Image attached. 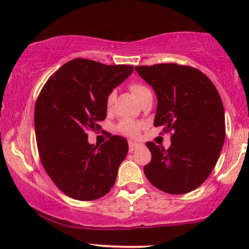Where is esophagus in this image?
Masks as SVG:
<instances>
[{
    "mask_svg": "<svg viewBox=\"0 0 249 249\" xmlns=\"http://www.w3.org/2000/svg\"><path fill=\"white\" fill-rule=\"evenodd\" d=\"M139 146H141V144H138V142H128V150H130V152H133V151L137 150Z\"/></svg>",
    "mask_w": 249,
    "mask_h": 249,
    "instance_id": "34e87169",
    "label": "esophagus"
}]
</instances>
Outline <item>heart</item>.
Instances as JSON below:
<instances>
[{
  "label": "heart",
  "instance_id": "b5f03b06",
  "mask_svg": "<svg viewBox=\"0 0 249 249\" xmlns=\"http://www.w3.org/2000/svg\"><path fill=\"white\" fill-rule=\"evenodd\" d=\"M130 90H131V92H132L134 95V97H136V98L138 99L139 102H141L142 98H145V97L151 93L150 89L145 87V85L139 84V83H133V84H131L130 85ZM113 99H115V93L111 92L107 98V107H111ZM141 127H142V125L139 124V123L133 122V121H128V119L122 121L118 124V126H117L119 132L125 134V136H127V137H136L137 134L139 133V130H141Z\"/></svg>",
  "mask_w": 249,
  "mask_h": 249
}]
</instances>
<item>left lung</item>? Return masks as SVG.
<instances>
[{"mask_svg": "<svg viewBox=\"0 0 249 249\" xmlns=\"http://www.w3.org/2000/svg\"><path fill=\"white\" fill-rule=\"evenodd\" d=\"M136 71L157 95L153 125L172 131L167 150L146 142L152 159L145 176L166 193L191 192L208 178L224 146L225 112L218 90L201 71L186 65H142Z\"/></svg>", "mask_w": 249, "mask_h": 249, "instance_id": "8db88e82", "label": "left lung"}]
</instances>
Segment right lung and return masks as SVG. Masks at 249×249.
Masks as SVG:
<instances>
[{
  "label": "right lung",
  "instance_id": "obj_1",
  "mask_svg": "<svg viewBox=\"0 0 249 249\" xmlns=\"http://www.w3.org/2000/svg\"><path fill=\"white\" fill-rule=\"evenodd\" d=\"M133 72L132 65H105L76 58L48 79L35 107L39 158L56 186L70 198H102L115 185L127 141L111 136L98 147L88 131L101 128L107 118V98Z\"/></svg>",
  "mask_w": 249,
  "mask_h": 249
}]
</instances>
